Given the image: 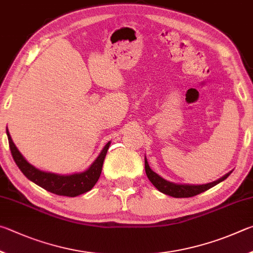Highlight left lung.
Returning a JSON list of instances; mask_svg holds the SVG:
<instances>
[{
	"instance_id": "left-lung-1",
	"label": "left lung",
	"mask_w": 253,
	"mask_h": 253,
	"mask_svg": "<svg viewBox=\"0 0 253 253\" xmlns=\"http://www.w3.org/2000/svg\"><path fill=\"white\" fill-rule=\"evenodd\" d=\"M144 166H145V173H147L149 180L151 181V183L156 187L159 191L168 194L170 197H174V198H191L197 196V194H200L202 192L207 191L210 188L214 187L218 183H220L221 181H223L228 178L231 172L225 174L222 178L214 181V182L208 183V184H202V185H188V184H175V183H171L169 181H167L165 179H162L160 175H158L156 172H153L148 165L147 159H144Z\"/></svg>"
}]
</instances>
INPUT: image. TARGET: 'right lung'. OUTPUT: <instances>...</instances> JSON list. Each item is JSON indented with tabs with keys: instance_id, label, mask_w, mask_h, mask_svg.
<instances>
[{
	"instance_id": "obj_1",
	"label": "right lung",
	"mask_w": 253,
	"mask_h": 253,
	"mask_svg": "<svg viewBox=\"0 0 253 253\" xmlns=\"http://www.w3.org/2000/svg\"><path fill=\"white\" fill-rule=\"evenodd\" d=\"M6 134L12 157L14 159L16 166L19 167V169L22 171V173H23L29 180L33 181L35 184L45 189L46 191L57 194V196L64 197H77L80 196V194L90 191V190L94 187L97 180L100 178L104 158L106 156V152H108L110 145V142L106 143L104 149L102 150V152L100 153V156L97 157L96 160L92 163V166L88 168L86 171L82 172V173L71 175H59L54 173H48V172L40 171L37 168L31 166L20 153L19 150L16 149L15 144L13 143L7 129Z\"/></svg>"
}]
</instances>
